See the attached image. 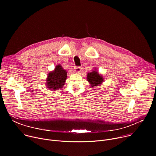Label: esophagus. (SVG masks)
Segmentation results:
<instances>
[{"mask_svg": "<svg viewBox=\"0 0 156 156\" xmlns=\"http://www.w3.org/2000/svg\"><path fill=\"white\" fill-rule=\"evenodd\" d=\"M81 70H82V69L81 67H79V66H76V67L75 68V72L76 73H80V72H81Z\"/></svg>", "mask_w": 156, "mask_h": 156, "instance_id": "1", "label": "esophagus"}]
</instances>
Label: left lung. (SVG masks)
Instances as JSON below:
<instances>
[{
	"mask_svg": "<svg viewBox=\"0 0 156 156\" xmlns=\"http://www.w3.org/2000/svg\"><path fill=\"white\" fill-rule=\"evenodd\" d=\"M86 79L89 83H90L91 88L101 86L104 81L103 76L101 75L98 73L97 69H95V70H93L90 73H87Z\"/></svg>",
	"mask_w": 156,
	"mask_h": 156,
	"instance_id": "8db88e82",
	"label": "left lung"
}]
</instances>
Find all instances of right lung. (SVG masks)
<instances>
[{
	"mask_svg": "<svg viewBox=\"0 0 156 156\" xmlns=\"http://www.w3.org/2000/svg\"><path fill=\"white\" fill-rule=\"evenodd\" d=\"M46 80V87L51 91L61 90L65 85V80L67 78V71L63 69L60 64L55 66L54 70L48 74Z\"/></svg>",
	"mask_w": 156,
	"mask_h": 156,
	"instance_id": "obj_1",
	"label": "right lung"
}]
</instances>
